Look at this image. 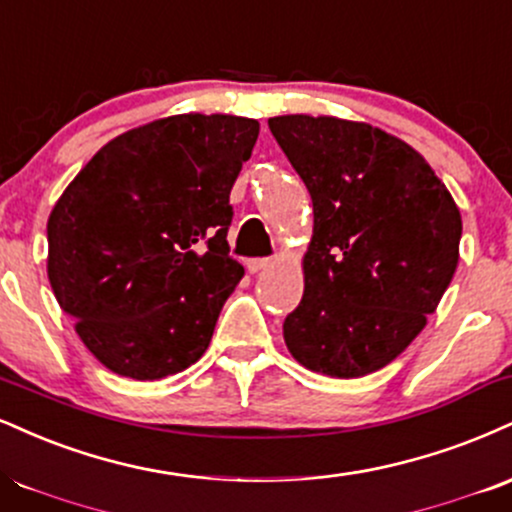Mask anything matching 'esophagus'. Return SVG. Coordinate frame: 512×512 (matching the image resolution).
<instances>
[{"mask_svg":"<svg viewBox=\"0 0 512 512\" xmlns=\"http://www.w3.org/2000/svg\"><path fill=\"white\" fill-rule=\"evenodd\" d=\"M269 267H272V260H248V272L250 274H260Z\"/></svg>","mask_w":512,"mask_h":512,"instance_id":"1","label":"esophagus"}]
</instances>
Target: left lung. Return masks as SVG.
<instances>
[{"mask_svg": "<svg viewBox=\"0 0 512 512\" xmlns=\"http://www.w3.org/2000/svg\"><path fill=\"white\" fill-rule=\"evenodd\" d=\"M269 128L315 209L303 300L283 341L312 372L365 377L439 307L460 260V209L427 159L377 126L286 114Z\"/></svg>", "mask_w": 512, "mask_h": 512, "instance_id": "1", "label": "left lung"}]
</instances>
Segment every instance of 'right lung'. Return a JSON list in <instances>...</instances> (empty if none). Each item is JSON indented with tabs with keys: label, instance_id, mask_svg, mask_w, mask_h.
I'll use <instances>...</instances> for the list:
<instances>
[{
	"label": "right lung",
	"instance_id": "right-lung-1",
	"mask_svg": "<svg viewBox=\"0 0 512 512\" xmlns=\"http://www.w3.org/2000/svg\"><path fill=\"white\" fill-rule=\"evenodd\" d=\"M255 119L176 114L116 135L47 219V276L76 334L119 377L195 365L245 269L229 257V195Z\"/></svg>",
	"mask_w": 512,
	"mask_h": 512
}]
</instances>
